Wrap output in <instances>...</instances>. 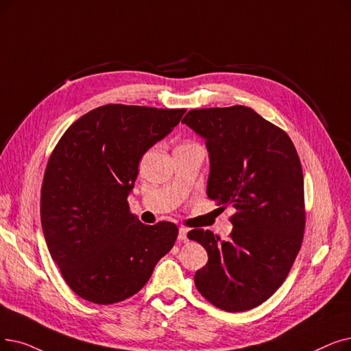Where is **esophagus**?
Masks as SVG:
<instances>
[{
  "mask_svg": "<svg viewBox=\"0 0 351 351\" xmlns=\"http://www.w3.org/2000/svg\"><path fill=\"white\" fill-rule=\"evenodd\" d=\"M178 239L179 241H188V230H186V228H179Z\"/></svg>",
  "mask_w": 351,
  "mask_h": 351,
  "instance_id": "34e87169",
  "label": "esophagus"
}]
</instances>
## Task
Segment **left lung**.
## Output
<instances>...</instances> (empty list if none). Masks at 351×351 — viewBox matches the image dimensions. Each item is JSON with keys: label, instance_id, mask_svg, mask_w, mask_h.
Returning <instances> with one entry per match:
<instances>
[{"label": "left lung", "instance_id": "8db88e82", "mask_svg": "<svg viewBox=\"0 0 351 351\" xmlns=\"http://www.w3.org/2000/svg\"><path fill=\"white\" fill-rule=\"evenodd\" d=\"M182 123L205 139L208 197L237 209L228 241L208 230L188 232L208 252L195 285L221 310L255 308L280 288L301 248L306 213L297 150L247 106L189 110Z\"/></svg>", "mask_w": 351, "mask_h": 351}]
</instances>
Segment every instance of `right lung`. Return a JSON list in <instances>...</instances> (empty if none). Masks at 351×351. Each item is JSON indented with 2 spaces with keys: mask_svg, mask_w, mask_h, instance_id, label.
Listing matches in <instances>:
<instances>
[{
  "mask_svg": "<svg viewBox=\"0 0 351 351\" xmlns=\"http://www.w3.org/2000/svg\"><path fill=\"white\" fill-rule=\"evenodd\" d=\"M185 112L106 104L58 141L43 179L41 226L53 261L79 297L95 304L132 297L172 250L178 226L142 223L128 197L142 156Z\"/></svg>",
  "mask_w": 351,
  "mask_h": 351,
  "instance_id": "1",
  "label": "right lung"
}]
</instances>
